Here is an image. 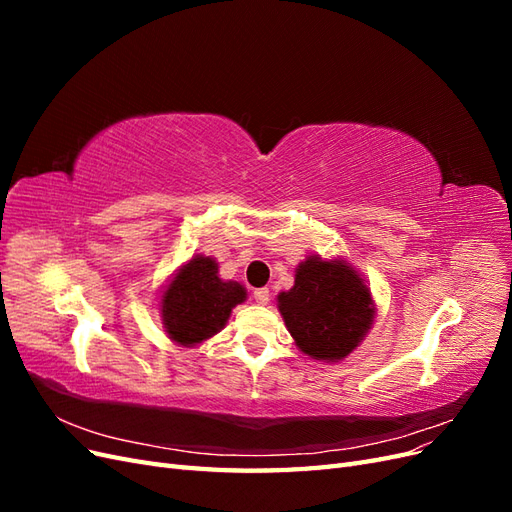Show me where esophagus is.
I'll return each instance as SVG.
<instances>
[{"instance_id":"esophagus-1","label":"esophagus","mask_w":512,"mask_h":512,"mask_svg":"<svg viewBox=\"0 0 512 512\" xmlns=\"http://www.w3.org/2000/svg\"><path fill=\"white\" fill-rule=\"evenodd\" d=\"M254 299H256L258 305H267L269 299H271L269 288H256V290H254Z\"/></svg>"}]
</instances>
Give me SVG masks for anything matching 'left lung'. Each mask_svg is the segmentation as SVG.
Segmentation results:
<instances>
[{
	"label": "left lung",
	"instance_id": "1",
	"mask_svg": "<svg viewBox=\"0 0 512 512\" xmlns=\"http://www.w3.org/2000/svg\"><path fill=\"white\" fill-rule=\"evenodd\" d=\"M294 344L316 361H342L361 344L374 322V301L363 277L344 260L309 256L294 273V286L277 294Z\"/></svg>",
	"mask_w": 512,
	"mask_h": 512
}]
</instances>
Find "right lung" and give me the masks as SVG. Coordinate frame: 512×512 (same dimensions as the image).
Wrapping results in <instances>:
<instances>
[{
    "instance_id": "obj_1",
    "label": "right lung",
    "mask_w": 512,
    "mask_h": 512,
    "mask_svg": "<svg viewBox=\"0 0 512 512\" xmlns=\"http://www.w3.org/2000/svg\"><path fill=\"white\" fill-rule=\"evenodd\" d=\"M245 301L239 282L218 277V262L194 256L183 265L162 294V324L173 342L194 346L224 329L232 307Z\"/></svg>"
}]
</instances>
